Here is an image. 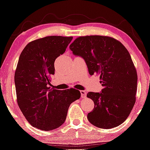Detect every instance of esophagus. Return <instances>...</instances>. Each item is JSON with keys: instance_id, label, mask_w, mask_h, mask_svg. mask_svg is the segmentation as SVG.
Listing matches in <instances>:
<instances>
[{"instance_id": "obj_1", "label": "esophagus", "mask_w": 150, "mask_h": 150, "mask_svg": "<svg viewBox=\"0 0 150 150\" xmlns=\"http://www.w3.org/2000/svg\"><path fill=\"white\" fill-rule=\"evenodd\" d=\"M80 93H81V98H85L86 97V96H87V93H86V91H84V90H81L80 91Z\"/></svg>"}]
</instances>
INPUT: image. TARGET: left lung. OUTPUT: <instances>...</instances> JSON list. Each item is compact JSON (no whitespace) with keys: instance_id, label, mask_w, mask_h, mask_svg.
Instances as JSON below:
<instances>
[{"instance_id":"left-lung-1","label":"left lung","mask_w":150,"mask_h":150,"mask_svg":"<svg viewBox=\"0 0 150 150\" xmlns=\"http://www.w3.org/2000/svg\"><path fill=\"white\" fill-rule=\"evenodd\" d=\"M69 48L83 58L89 75H100L104 88L101 93L87 94L94 102L89 121L102 129L122 124L132 110L137 92V71L128 50L118 40L104 35L78 37Z\"/></svg>"}]
</instances>
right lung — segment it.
<instances>
[{"instance_id": "add662e5", "label": "right lung", "mask_w": 150, "mask_h": 150, "mask_svg": "<svg viewBox=\"0 0 150 150\" xmlns=\"http://www.w3.org/2000/svg\"><path fill=\"white\" fill-rule=\"evenodd\" d=\"M72 36L52 35L30 42L20 54L15 73L17 102L32 126L51 131L65 121L70 104L81 96L74 88H50L54 61L65 52Z\"/></svg>"}]
</instances>
